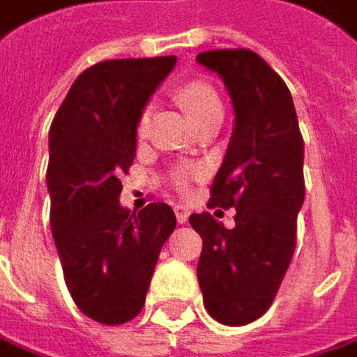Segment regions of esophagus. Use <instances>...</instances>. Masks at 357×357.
Here are the masks:
<instances>
[{
  "label": "esophagus",
  "mask_w": 357,
  "mask_h": 357,
  "mask_svg": "<svg viewBox=\"0 0 357 357\" xmlns=\"http://www.w3.org/2000/svg\"><path fill=\"white\" fill-rule=\"evenodd\" d=\"M174 211H176V218H178L179 225L188 222V216H190V211H188V208H185L183 204H178V206H176Z\"/></svg>",
  "instance_id": "obj_1"
}]
</instances>
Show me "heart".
<instances>
[{"instance_id": "b5f03b06", "label": "heart", "mask_w": 357, "mask_h": 357, "mask_svg": "<svg viewBox=\"0 0 357 357\" xmlns=\"http://www.w3.org/2000/svg\"><path fill=\"white\" fill-rule=\"evenodd\" d=\"M179 104L188 110V114L200 122L204 118H208L212 114H222V102L218 98V93L214 91V87L204 82H192L185 83L178 93ZM149 120H151V108H145L141 118H139V135L143 137L149 128ZM198 176L196 167H183L174 176V183L179 188H185L190 183V179Z\"/></svg>"}]
</instances>
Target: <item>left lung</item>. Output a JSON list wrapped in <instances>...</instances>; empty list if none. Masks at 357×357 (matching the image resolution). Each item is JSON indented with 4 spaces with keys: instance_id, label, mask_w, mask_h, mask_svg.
Returning a JSON list of instances; mask_svg holds the SVG:
<instances>
[{
    "instance_id": "left-lung-1",
    "label": "left lung",
    "mask_w": 357,
    "mask_h": 357,
    "mask_svg": "<svg viewBox=\"0 0 357 357\" xmlns=\"http://www.w3.org/2000/svg\"><path fill=\"white\" fill-rule=\"evenodd\" d=\"M196 61L222 79L233 102L235 126L211 206L237 211L233 229L208 212L190 216L202 237L198 284L212 319L241 327L270 308L292 261L305 143L290 89L259 54L206 50Z\"/></svg>"
}]
</instances>
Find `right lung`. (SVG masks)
I'll return each mask as SVG.
<instances>
[{
	"mask_svg": "<svg viewBox=\"0 0 357 357\" xmlns=\"http://www.w3.org/2000/svg\"><path fill=\"white\" fill-rule=\"evenodd\" d=\"M176 61L174 54L118 59L85 69L50 124L52 239L73 303L102 325L141 312L159 251L176 229L165 202L139 212L120 204L139 118Z\"/></svg>",
	"mask_w": 357,
	"mask_h": 357,
	"instance_id": "add662e5",
	"label": "right lung"
}]
</instances>
